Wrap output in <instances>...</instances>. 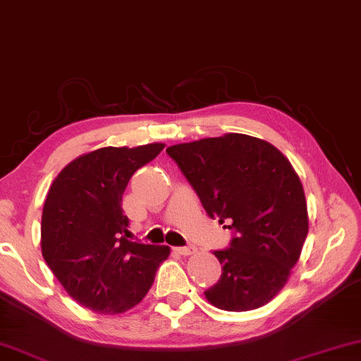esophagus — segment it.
Here are the masks:
<instances>
[{
	"label": "esophagus",
	"mask_w": 361,
	"mask_h": 361,
	"mask_svg": "<svg viewBox=\"0 0 361 361\" xmlns=\"http://www.w3.org/2000/svg\"><path fill=\"white\" fill-rule=\"evenodd\" d=\"M176 252L180 255H192L197 252L195 245H184V247H176Z\"/></svg>",
	"instance_id": "obj_1"
}]
</instances>
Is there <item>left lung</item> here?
<instances>
[{
    "instance_id": "1",
    "label": "left lung",
    "mask_w": 361,
    "mask_h": 361,
    "mask_svg": "<svg viewBox=\"0 0 361 361\" xmlns=\"http://www.w3.org/2000/svg\"><path fill=\"white\" fill-rule=\"evenodd\" d=\"M197 192L208 216L233 231L215 250L219 280L205 291L224 311L267 305L283 288L307 236V207L290 161L264 140L243 133L166 149Z\"/></svg>"
}]
</instances>
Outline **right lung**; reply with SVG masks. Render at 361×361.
<instances>
[{
  "label": "right lung",
  "instance_id": "add662e5",
  "mask_svg": "<svg viewBox=\"0 0 361 361\" xmlns=\"http://www.w3.org/2000/svg\"><path fill=\"white\" fill-rule=\"evenodd\" d=\"M163 143L99 148L63 168L42 212L40 245L47 265L73 300L99 314L137 306L168 259V245L133 243L122 195L135 172Z\"/></svg>",
  "mask_w": 361,
  "mask_h": 361
}]
</instances>
